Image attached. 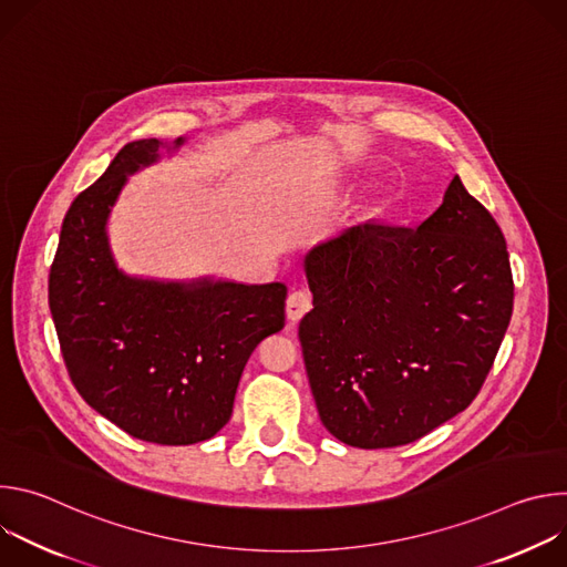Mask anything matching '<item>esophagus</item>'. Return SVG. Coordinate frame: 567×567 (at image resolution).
<instances>
[{
	"instance_id": "34e87169",
	"label": "esophagus",
	"mask_w": 567,
	"mask_h": 567,
	"mask_svg": "<svg viewBox=\"0 0 567 567\" xmlns=\"http://www.w3.org/2000/svg\"><path fill=\"white\" fill-rule=\"evenodd\" d=\"M311 309V296L307 291H293L287 298V318L298 322Z\"/></svg>"
}]
</instances>
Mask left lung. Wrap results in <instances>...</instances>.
Segmentation results:
<instances>
[{
	"label": "left lung",
	"instance_id": "left-lung-1",
	"mask_svg": "<svg viewBox=\"0 0 567 567\" xmlns=\"http://www.w3.org/2000/svg\"><path fill=\"white\" fill-rule=\"evenodd\" d=\"M305 274L298 339L318 417L357 449L411 444L462 413L514 307L503 230L457 175L417 228L357 224L313 247Z\"/></svg>",
	"mask_w": 567,
	"mask_h": 567
}]
</instances>
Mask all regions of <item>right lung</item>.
<instances>
[{
	"mask_svg": "<svg viewBox=\"0 0 567 567\" xmlns=\"http://www.w3.org/2000/svg\"><path fill=\"white\" fill-rule=\"evenodd\" d=\"M184 141L127 143L73 199L49 274L51 316L80 396L127 435L166 446L197 444L226 426L241 370L285 328L287 300L282 282H164L116 267L107 219L127 175Z\"/></svg>",
	"mask_w": 567,
	"mask_h": 567,
	"instance_id": "add662e5",
	"label": "right lung"
}]
</instances>
